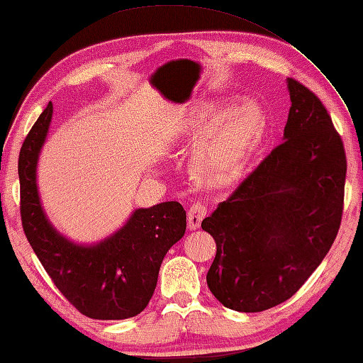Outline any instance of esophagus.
Returning a JSON list of instances; mask_svg holds the SVG:
<instances>
[{
    "label": "esophagus",
    "mask_w": 363,
    "mask_h": 363,
    "mask_svg": "<svg viewBox=\"0 0 363 363\" xmlns=\"http://www.w3.org/2000/svg\"><path fill=\"white\" fill-rule=\"evenodd\" d=\"M207 215V206L204 202L195 201L189 208L187 213V221H189V229H198L201 225L202 220H204Z\"/></svg>",
    "instance_id": "1"
}]
</instances>
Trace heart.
I'll list each match as a JSON object with an SVG mask.
<instances>
[{
  "instance_id": "b5f03b06",
  "label": "heart",
  "mask_w": 363,
  "mask_h": 363,
  "mask_svg": "<svg viewBox=\"0 0 363 363\" xmlns=\"http://www.w3.org/2000/svg\"><path fill=\"white\" fill-rule=\"evenodd\" d=\"M264 130L266 114L258 104L246 102L227 109L223 116L220 105H204L190 123L193 136H207L196 156L199 173L215 184L238 178Z\"/></svg>"
}]
</instances>
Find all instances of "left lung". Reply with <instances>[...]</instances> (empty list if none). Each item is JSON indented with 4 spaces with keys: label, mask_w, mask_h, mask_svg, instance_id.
Instances as JSON below:
<instances>
[{
    "label": "left lung",
    "mask_w": 363,
    "mask_h": 363,
    "mask_svg": "<svg viewBox=\"0 0 363 363\" xmlns=\"http://www.w3.org/2000/svg\"><path fill=\"white\" fill-rule=\"evenodd\" d=\"M288 88L284 140L201 223L216 242L208 289L240 313L291 298L330 252L342 221L340 134L313 91L296 79Z\"/></svg>",
    "instance_id": "obj_1"
}]
</instances>
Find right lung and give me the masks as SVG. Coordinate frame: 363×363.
I'll return each mask as SVG.
<instances>
[{
    "instance_id": "obj_1",
    "label": "right lung",
    "mask_w": 363,
    "mask_h": 363,
    "mask_svg": "<svg viewBox=\"0 0 363 363\" xmlns=\"http://www.w3.org/2000/svg\"><path fill=\"white\" fill-rule=\"evenodd\" d=\"M52 104L40 114L24 139L18 157L23 230L57 289L89 318L123 320L140 314L156 289L162 259L187 227L178 201L139 208L122 229L94 246L62 237L46 220L35 182Z\"/></svg>"
}]
</instances>
